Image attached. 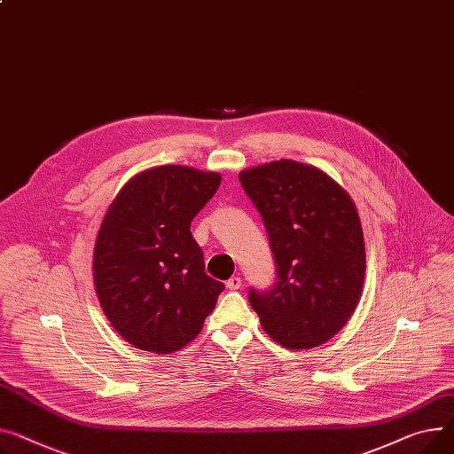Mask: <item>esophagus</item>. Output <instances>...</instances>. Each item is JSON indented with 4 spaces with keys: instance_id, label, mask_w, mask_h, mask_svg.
I'll return each mask as SVG.
<instances>
[{
    "instance_id": "34e87169",
    "label": "esophagus",
    "mask_w": 454,
    "mask_h": 454,
    "mask_svg": "<svg viewBox=\"0 0 454 454\" xmlns=\"http://www.w3.org/2000/svg\"><path fill=\"white\" fill-rule=\"evenodd\" d=\"M226 286H228V290H231V292H235V290H239L240 288V278H230L228 281H226Z\"/></svg>"
}]
</instances>
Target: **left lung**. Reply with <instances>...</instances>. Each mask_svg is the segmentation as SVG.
<instances>
[{
  "instance_id": "obj_1",
  "label": "left lung",
  "mask_w": 454,
  "mask_h": 454,
  "mask_svg": "<svg viewBox=\"0 0 454 454\" xmlns=\"http://www.w3.org/2000/svg\"><path fill=\"white\" fill-rule=\"evenodd\" d=\"M266 228L276 281L250 288L266 334L301 350L334 338L365 279V243L350 197L317 168L294 160L239 173Z\"/></svg>"
}]
</instances>
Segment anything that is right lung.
<instances>
[{
	"instance_id": "right-lung-1",
	"label": "right lung",
	"mask_w": 454,
	"mask_h": 454,
	"mask_svg": "<svg viewBox=\"0 0 454 454\" xmlns=\"http://www.w3.org/2000/svg\"><path fill=\"white\" fill-rule=\"evenodd\" d=\"M221 175L160 166L131 178L100 226L93 276L100 305L126 341L168 354L197 338L224 290L204 271L190 226Z\"/></svg>"
}]
</instances>
